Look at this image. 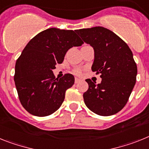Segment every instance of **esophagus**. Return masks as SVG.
Here are the masks:
<instances>
[{
  "label": "esophagus",
  "mask_w": 149,
  "mask_h": 149,
  "mask_svg": "<svg viewBox=\"0 0 149 149\" xmlns=\"http://www.w3.org/2000/svg\"><path fill=\"white\" fill-rule=\"evenodd\" d=\"M80 82V79L78 78H76L75 79V83H79Z\"/></svg>",
  "instance_id": "esophagus-1"
}]
</instances>
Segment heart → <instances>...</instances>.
I'll list each match as a JSON object with an SVG mask.
<instances>
[{
  "label": "heart",
  "instance_id": "b5f03b06",
  "mask_svg": "<svg viewBox=\"0 0 149 149\" xmlns=\"http://www.w3.org/2000/svg\"><path fill=\"white\" fill-rule=\"evenodd\" d=\"M73 73L76 75H80L82 72H81V70H80L79 69H78V68H75L73 70Z\"/></svg>",
  "mask_w": 149,
  "mask_h": 149
}]
</instances>
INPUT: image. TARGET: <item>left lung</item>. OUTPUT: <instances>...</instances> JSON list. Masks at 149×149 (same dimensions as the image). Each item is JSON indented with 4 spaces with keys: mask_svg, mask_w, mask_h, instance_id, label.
<instances>
[{
    "mask_svg": "<svg viewBox=\"0 0 149 149\" xmlns=\"http://www.w3.org/2000/svg\"><path fill=\"white\" fill-rule=\"evenodd\" d=\"M77 33L94 48L93 72L100 74L101 82L85 81L88 89L83 94L85 105L101 116L121 111L128 101L136 84L137 67L127 44L112 31L103 27L83 28Z\"/></svg>",
    "mask_w": 149,
    "mask_h": 149,
    "instance_id": "1",
    "label": "left lung"
}]
</instances>
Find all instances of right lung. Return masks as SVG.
Here are the masks:
<instances>
[{"label": "right lung", "mask_w": 149, "mask_h": 149, "mask_svg": "<svg viewBox=\"0 0 149 149\" xmlns=\"http://www.w3.org/2000/svg\"><path fill=\"white\" fill-rule=\"evenodd\" d=\"M76 30L52 28L29 41L15 67L14 81L19 100L29 113L39 117L50 116L61 106L66 91L74 84V76L66 73L55 78L52 70L64 61L66 53L83 41Z\"/></svg>", "instance_id": "obj_1"}]
</instances>
